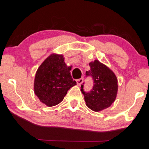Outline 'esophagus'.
I'll list each match as a JSON object with an SVG mask.
<instances>
[{
  "label": "esophagus",
  "instance_id": "esophagus-1",
  "mask_svg": "<svg viewBox=\"0 0 149 149\" xmlns=\"http://www.w3.org/2000/svg\"><path fill=\"white\" fill-rule=\"evenodd\" d=\"M83 81H84V79H83V78H81V79H79L76 80L77 85H79V86H80V85L82 84Z\"/></svg>",
  "mask_w": 149,
  "mask_h": 149
}]
</instances>
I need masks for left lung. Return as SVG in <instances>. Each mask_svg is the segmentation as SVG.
<instances>
[{"label": "left lung", "mask_w": 149, "mask_h": 149, "mask_svg": "<svg viewBox=\"0 0 149 149\" xmlns=\"http://www.w3.org/2000/svg\"><path fill=\"white\" fill-rule=\"evenodd\" d=\"M90 70L87 75H91L94 85L89 93L81 91L84 95L86 105L95 112H100L110 107L116 99L118 89V79L114 72L98 60L89 62Z\"/></svg>", "instance_id": "1"}]
</instances>
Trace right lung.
Returning a JSON list of instances; mask_svg holds the SVG:
<instances>
[{
	"label": "right lung",
	"instance_id": "add662e5",
	"mask_svg": "<svg viewBox=\"0 0 149 149\" xmlns=\"http://www.w3.org/2000/svg\"><path fill=\"white\" fill-rule=\"evenodd\" d=\"M64 62L63 54L52 53L39 65L35 73L33 89L40 102L49 107L58 104L68 91L76 85Z\"/></svg>",
	"mask_w": 149,
	"mask_h": 149
}]
</instances>
